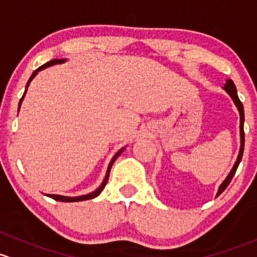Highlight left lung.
<instances>
[{"label":"left lung","mask_w":257,"mask_h":257,"mask_svg":"<svg viewBox=\"0 0 257 257\" xmlns=\"http://www.w3.org/2000/svg\"><path fill=\"white\" fill-rule=\"evenodd\" d=\"M224 90L229 94V96L231 97L232 101H234L235 106L237 107V111H239L240 113V151H239V155H237V158H236V162H235V165L232 166L231 171H230V173L227 174V177L225 179H224L223 183L220 184V187H219L218 189V193H216V197L218 195H220L221 193L225 190V188L229 186V183L231 182L232 177H234L235 172H236L237 167H239V163L241 162V158H242V153H244V144H245V135H244V121H245V116H244V106H242L241 101H240L239 96H237V91H236V88H235V84L234 81L231 80V79H227L225 85H224Z\"/></svg>","instance_id":"left-lung-1"}]
</instances>
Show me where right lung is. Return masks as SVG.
I'll return each instance as SVG.
<instances>
[{
    "label": "right lung",
    "instance_id": "obj_1",
    "mask_svg": "<svg viewBox=\"0 0 257 257\" xmlns=\"http://www.w3.org/2000/svg\"><path fill=\"white\" fill-rule=\"evenodd\" d=\"M65 62H67V59H53V60H50V62L46 63V64L42 65V67H39L38 69H36V70L33 71V74H32L31 78H30V80L27 81V85H26L25 94H23L22 99L20 100V104H18V111H20V107H21V105H22V101H23V99H25V95H26V92H27L28 86H30L31 81L33 80L34 76H36L37 74H38V71H41V70L46 69V68H48V67H52V65H55V64H63V63H65ZM123 150H125V147H122V148H121V150H118L117 152L115 153V156H113V157H112V160L110 161L109 167H107V171H106V174H105L104 181H102V183L100 184V187H99V188H96V189H95L94 192L89 193V194H85V195H79V197H64V195H59V194H47V195H48L49 198H52V199L58 200V202H67V203H70V202H81V200H88V199H92V198L97 197V195H99L100 193L102 192V189H104L105 186H106L107 179H109V176H110L111 167H112L113 162H115L116 158H117L118 156H120L121 153H122V151H123Z\"/></svg>",
    "mask_w": 257,
    "mask_h": 257
}]
</instances>
